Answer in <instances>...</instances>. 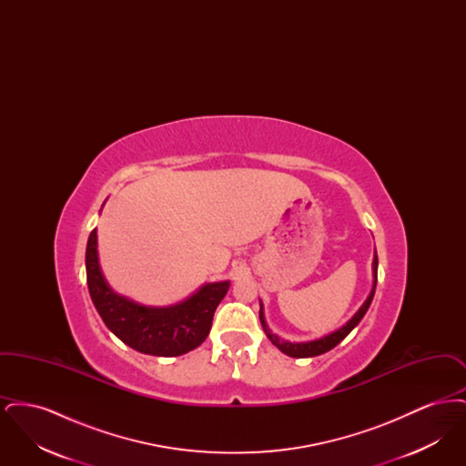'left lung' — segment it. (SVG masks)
Here are the masks:
<instances>
[{
  "mask_svg": "<svg viewBox=\"0 0 466 466\" xmlns=\"http://www.w3.org/2000/svg\"><path fill=\"white\" fill-rule=\"evenodd\" d=\"M372 274H374V285H372V289H370L367 300L361 304V308L356 310L355 316H353L346 325H342L339 330L329 333V335H325V337H319V339H316V340H308V342H289V340H285V339L278 337L276 333L270 332V329L267 327L266 323L264 304H262V300H260V312H258V316H260V323H262V329H264V332H266L267 337H268V340H270L281 353L291 356V358H312V356L323 355V353L330 351L340 340H344V339L348 337V333L355 329L356 325L361 321V318L365 316V312L370 308V304H372V299H374L377 285V251L374 253Z\"/></svg>",
  "mask_w": 466,
  "mask_h": 466,
  "instance_id": "8db88e82",
  "label": "left lung"
}]
</instances>
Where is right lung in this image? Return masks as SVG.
Returning <instances> with one entry per match:
<instances>
[{
	"label": "right lung",
	"mask_w": 466,
	"mask_h": 466,
	"mask_svg": "<svg viewBox=\"0 0 466 466\" xmlns=\"http://www.w3.org/2000/svg\"><path fill=\"white\" fill-rule=\"evenodd\" d=\"M86 268L90 299L105 325L124 344L145 355L179 356L196 350L206 340L213 314L230 287V281L206 283L173 306H141L115 293L106 283L99 266L96 228L87 241Z\"/></svg>",
	"instance_id": "obj_1"
}]
</instances>
